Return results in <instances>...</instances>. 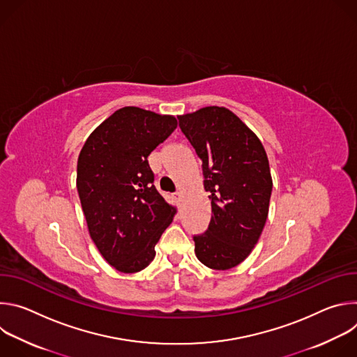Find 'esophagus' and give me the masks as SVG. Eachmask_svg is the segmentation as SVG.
I'll return each instance as SVG.
<instances>
[{
	"label": "esophagus",
	"mask_w": 357,
	"mask_h": 357,
	"mask_svg": "<svg viewBox=\"0 0 357 357\" xmlns=\"http://www.w3.org/2000/svg\"><path fill=\"white\" fill-rule=\"evenodd\" d=\"M174 197H175V200H176V202H181V200H182V192H176V193H174Z\"/></svg>",
	"instance_id": "esophagus-1"
}]
</instances>
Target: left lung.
I'll use <instances>...</instances> for the list:
<instances>
[{
	"label": "left lung",
	"instance_id": "8db88e82",
	"mask_svg": "<svg viewBox=\"0 0 357 357\" xmlns=\"http://www.w3.org/2000/svg\"><path fill=\"white\" fill-rule=\"evenodd\" d=\"M178 120L202 161L212 205L206 233L193 237L195 254L209 268H233L250 256L268 216L273 178L266 149L226 107H203Z\"/></svg>",
	"mask_w": 357,
	"mask_h": 357
}]
</instances>
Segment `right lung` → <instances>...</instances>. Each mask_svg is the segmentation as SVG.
Wrapping results in <instances>:
<instances>
[{
    "mask_svg": "<svg viewBox=\"0 0 357 357\" xmlns=\"http://www.w3.org/2000/svg\"><path fill=\"white\" fill-rule=\"evenodd\" d=\"M174 116L123 107L86 139L76 186L91 240L124 274L144 270L176 208L154 186L148 155L176 128Z\"/></svg>",
    "mask_w": 357,
    "mask_h": 357,
    "instance_id": "obj_1",
    "label": "right lung"
}]
</instances>
